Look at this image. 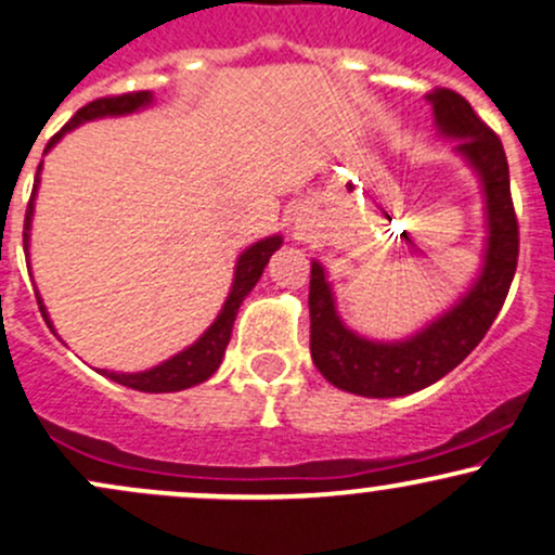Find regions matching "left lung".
I'll return each mask as SVG.
<instances>
[{"instance_id":"left-lung-1","label":"left lung","mask_w":555,"mask_h":555,"mask_svg":"<svg viewBox=\"0 0 555 555\" xmlns=\"http://www.w3.org/2000/svg\"><path fill=\"white\" fill-rule=\"evenodd\" d=\"M426 100L442 137L460 139L455 150L478 172L486 196L483 266L473 286L450 310L403 341H372L338 318L325 269L310 271V353L331 385L364 398H398L442 379L480 344L502 310L519 256V230L509 191V165L502 139L476 116L455 90L437 87Z\"/></svg>"}]
</instances>
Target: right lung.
Returning <instances> with one entry per match:
<instances>
[{
  "instance_id": "add662e5",
  "label": "right lung",
  "mask_w": 555,
  "mask_h": 555,
  "mask_svg": "<svg viewBox=\"0 0 555 555\" xmlns=\"http://www.w3.org/2000/svg\"><path fill=\"white\" fill-rule=\"evenodd\" d=\"M150 103H152V92H146V90L92 100V103H87L85 108H79L75 116H72V121L66 124L49 144H46V152H49L66 131L77 129L79 124L95 121V118H105V116H126V113L144 108V105H150ZM38 183H41V165H38V176H36V183H33L28 211H25V230H23L25 253H28V248H30V222H33V209H36L33 204H36ZM282 243H284L282 235H271L266 240H258V243H253L250 248H245L243 253H240L230 295H227L217 320H214L209 328L204 331V336L198 338L196 344H191L189 349H183L180 353H176V357H170L168 362L152 366V370H146V372H131L129 375V372L98 370L100 375L111 377L113 383L126 385V387H131V390H139V392H178V390H185V387H193V385L204 383V379H209L214 372L219 370V364H222L224 349H227V344H230L232 325H235L240 305H243V299L250 295L253 286L258 284L266 263H269L273 250L282 248ZM36 297H38V307H41V315L46 320V325L53 331L49 312H46V305L38 292H36Z\"/></svg>"
}]
</instances>
